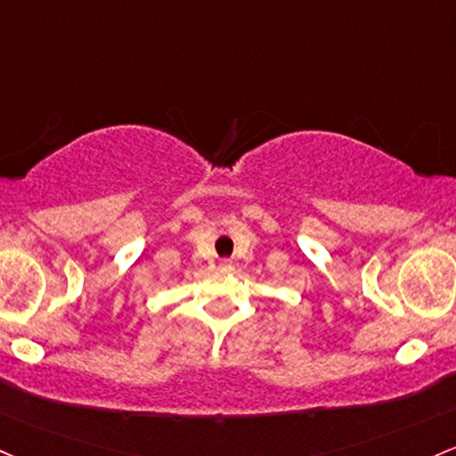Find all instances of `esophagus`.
Instances as JSON below:
<instances>
[{
	"instance_id": "1",
	"label": "esophagus",
	"mask_w": 456,
	"mask_h": 456,
	"mask_svg": "<svg viewBox=\"0 0 456 456\" xmlns=\"http://www.w3.org/2000/svg\"><path fill=\"white\" fill-rule=\"evenodd\" d=\"M220 266H223V268H232V264H229L227 259H223V264H220Z\"/></svg>"
}]
</instances>
